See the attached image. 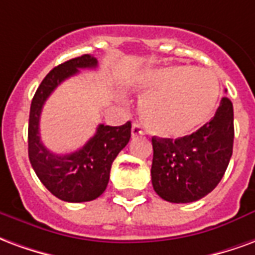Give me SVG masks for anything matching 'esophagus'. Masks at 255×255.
<instances>
[{
  "label": "esophagus",
  "mask_w": 255,
  "mask_h": 255,
  "mask_svg": "<svg viewBox=\"0 0 255 255\" xmlns=\"http://www.w3.org/2000/svg\"><path fill=\"white\" fill-rule=\"evenodd\" d=\"M142 134H144V130H142L140 124H133V126H131V135L133 137H138V135Z\"/></svg>",
  "instance_id": "obj_1"
}]
</instances>
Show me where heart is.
<instances>
[{
  "instance_id": "obj_1",
  "label": "heart",
  "mask_w": 255,
  "mask_h": 255,
  "mask_svg": "<svg viewBox=\"0 0 255 255\" xmlns=\"http://www.w3.org/2000/svg\"><path fill=\"white\" fill-rule=\"evenodd\" d=\"M134 87L145 96L141 114L148 129L172 138L202 125L216 109L220 92L215 74L187 65L148 70Z\"/></svg>"
}]
</instances>
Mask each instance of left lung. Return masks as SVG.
Masks as SVG:
<instances>
[{
    "label": "left lung",
    "mask_w": 255,
    "mask_h": 255,
    "mask_svg": "<svg viewBox=\"0 0 255 255\" xmlns=\"http://www.w3.org/2000/svg\"><path fill=\"white\" fill-rule=\"evenodd\" d=\"M234 145V107L223 98L216 114L176 140L152 137V185L168 202L186 204L209 194L222 181Z\"/></svg>",
    "instance_id": "obj_1"
}]
</instances>
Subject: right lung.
I'll return each instance as SVG.
<instances>
[{"instance_id": "1", "label": "right lung", "mask_w": 255, "mask_h": 255, "mask_svg": "<svg viewBox=\"0 0 255 255\" xmlns=\"http://www.w3.org/2000/svg\"><path fill=\"white\" fill-rule=\"evenodd\" d=\"M98 59L84 54L55 66L43 79L33 95L28 122V156L35 174L46 189L66 202H87L103 194L110 179L111 164L129 142L131 124L122 126L99 125L83 148L68 155L50 152L39 134V121L44 102L62 81L80 72L94 69Z\"/></svg>"}]
</instances>
